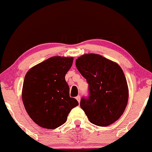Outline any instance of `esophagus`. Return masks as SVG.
<instances>
[{
  "instance_id": "esophagus-1",
  "label": "esophagus",
  "mask_w": 152,
  "mask_h": 152,
  "mask_svg": "<svg viewBox=\"0 0 152 152\" xmlns=\"http://www.w3.org/2000/svg\"><path fill=\"white\" fill-rule=\"evenodd\" d=\"M76 100L78 101V102L80 103V101H81V97H80V96H76Z\"/></svg>"
}]
</instances>
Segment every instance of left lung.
Returning a JSON list of instances; mask_svg holds the SVG:
<instances>
[{"label":"left lung","instance_id":"8db88e82","mask_svg":"<svg viewBox=\"0 0 152 152\" xmlns=\"http://www.w3.org/2000/svg\"><path fill=\"white\" fill-rule=\"evenodd\" d=\"M76 66L88 83L89 96L82 98L81 108L91 123L107 126L117 121L128 103L129 88L118 64L99 54H83Z\"/></svg>","mask_w":152,"mask_h":152}]
</instances>
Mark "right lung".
Here are the masks:
<instances>
[{
	"label": "right lung",
	"instance_id": "1",
	"mask_svg": "<svg viewBox=\"0 0 152 152\" xmlns=\"http://www.w3.org/2000/svg\"><path fill=\"white\" fill-rule=\"evenodd\" d=\"M73 57L53 56L34 66L26 73L22 100L31 119L48 129L61 126L73 108L78 105L69 96L65 76Z\"/></svg>",
	"mask_w": 152,
	"mask_h": 152
}]
</instances>
